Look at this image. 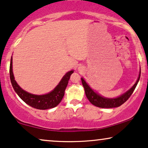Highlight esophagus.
Listing matches in <instances>:
<instances>
[{
  "label": "esophagus",
  "instance_id": "esophagus-1",
  "mask_svg": "<svg viewBox=\"0 0 148 148\" xmlns=\"http://www.w3.org/2000/svg\"><path fill=\"white\" fill-rule=\"evenodd\" d=\"M80 69H79V70H80Z\"/></svg>",
  "mask_w": 148,
  "mask_h": 148
}]
</instances>
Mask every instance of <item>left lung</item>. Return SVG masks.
<instances>
[{"label": "left lung", "instance_id": "1", "mask_svg": "<svg viewBox=\"0 0 148 148\" xmlns=\"http://www.w3.org/2000/svg\"><path fill=\"white\" fill-rule=\"evenodd\" d=\"M140 76H141V69H140L139 77H138L135 84L126 92L116 98H107L100 95L99 93L92 89L90 86L88 85L83 77H82L81 79L82 85H83L84 90H85L86 97L92 104L96 107H101V108H114V107H120L129 99L139 81Z\"/></svg>", "mask_w": 148, "mask_h": 148}]
</instances>
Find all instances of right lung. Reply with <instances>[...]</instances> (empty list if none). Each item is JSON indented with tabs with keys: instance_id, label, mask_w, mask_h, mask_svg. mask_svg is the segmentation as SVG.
<instances>
[{
	"instance_id": "add662e5",
	"label": "right lung",
	"mask_w": 148,
	"mask_h": 148,
	"mask_svg": "<svg viewBox=\"0 0 148 148\" xmlns=\"http://www.w3.org/2000/svg\"><path fill=\"white\" fill-rule=\"evenodd\" d=\"M12 60L13 59L12 57H11L10 67H9L11 82L15 92L18 94V95L23 101H24L26 104L34 107V108L43 109V110L53 108V107H56L61 102L64 95L65 89H66V86L68 85L70 77L73 73L74 72L73 70L67 72L63 76L62 79L60 80L58 84L56 86L54 89L49 92V93L42 95H33V94L29 93L28 92L25 91L24 90H23L15 80L13 73Z\"/></svg>"
}]
</instances>
